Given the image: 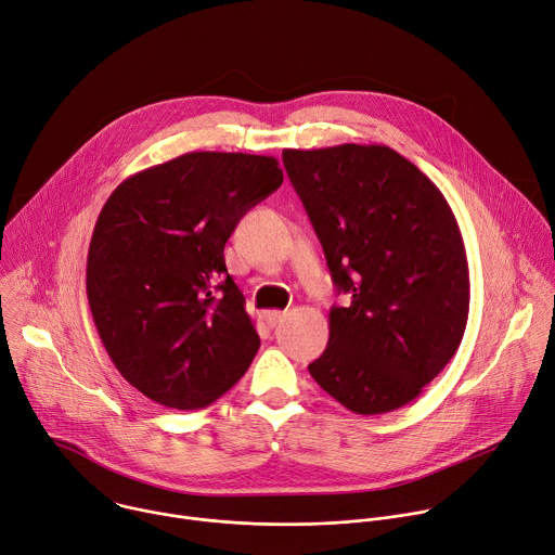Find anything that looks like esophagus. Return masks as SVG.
<instances>
[{"mask_svg": "<svg viewBox=\"0 0 555 555\" xmlns=\"http://www.w3.org/2000/svg\"><path fill=\"white\" fill-rule=\"evenodd\" d=\"M285 315H287L285 311H281V309H272V311H266V313H263V319H266V323H268L270 327H276V325L285 319Z\"/></svg>", "mask_w": 555, "mask_h": 555, "instance_id": "obj_1", "label": "esophagus"}]
</instances>
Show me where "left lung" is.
I'll return each instance as SVG.
<instances>
[{"label":"left lung","mask_w":555,"mask_h":555,"mask_svg":"<svg viewBox=\"0 0 555 555\" xmlns=\"http://www.w3.org/2000/svg\"><path fill=\"white\" fill-rule=\"evenodd\" d=\"M334 283L330 343L307 369L336 402L382 415L413 402L456 353L469 311L463 236L441 191L384 144L283 149Z\"/></svg>","instance_id":"left-lung-1"}]
</instances>
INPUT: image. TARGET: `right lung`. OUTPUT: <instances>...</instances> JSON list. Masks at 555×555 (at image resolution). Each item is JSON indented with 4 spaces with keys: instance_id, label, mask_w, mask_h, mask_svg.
<instances>
[{
    "instance_id": "right-lung-1",
    "label": "right lung",
    "mask_w": 555,
    "mask_h": 555,
    "mask_svg": "<svg viewBox=\"0 0 555 555\" xmlns=\"http://www.w3.org/2000/svg\"><path fill=\"white\" fill-rule=\"evenodd\" d=\"M283 184L276 157L193 151L127 178L105 202L88 253V300L120 375L167 409L197 411L259 351L223 246Z\"/></svg>"
}]
</instances>
